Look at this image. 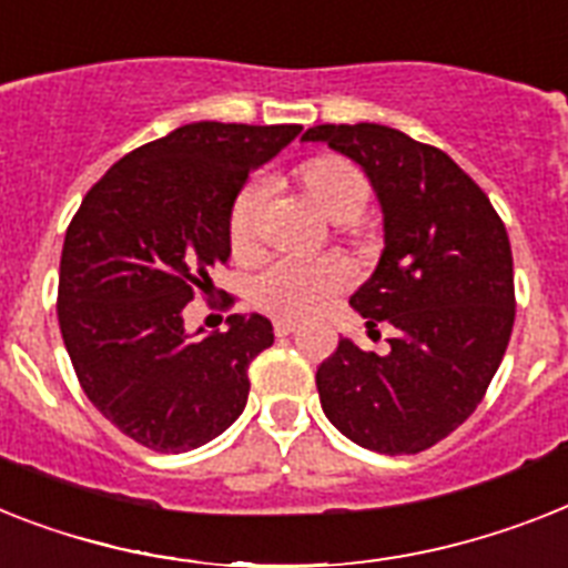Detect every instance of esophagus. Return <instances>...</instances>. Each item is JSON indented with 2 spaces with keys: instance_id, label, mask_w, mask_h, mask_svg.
Masks as SVG:
<instances>
[{
  "instance_id": "1",
  "label": "esophagus",
  "mask_w": 568,
  "mask_h": 568,
  "mask_svg": "<svg viewBox=\"0 0 568 568\" xmlns=\"http://www.w3.org/2000/svg\"><path fill=\"white\" fill-rule=\"evenodd\" d=\"M297 326H300V321H294V317H276V321H274L276 335H292Z\"/></svg>"
}]
</instances>
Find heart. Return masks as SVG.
I'll list each match as a JSON object with an SVG mask.
<instances>
[{
    "label": "heart",
    "instance_id": "1",
    "mask_svg": "<svg viewBox=\"0 0 568 568\" xmlns=\"http://www.w3.org/2000/svg\"><path fill=\"white\" fill-rule=\"evenodd\" d=\"M303 195L332 221L358 219L371 201V183L356 165L344 156H312L294 172ZM260 230V189L244 183L233 197L227 212L230 244L239 256H247L256 247ZM353 280L347 260L321 256V260H274L253 283V300L265 312L283 317H308L321 312L335 294H341Z\"/></svg>",
    "mask_w": 568,
    "mask_h": 568
}]
</instances>
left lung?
Masks as SVG:
<instances>
[{"instance_id":"obj_1","label":"left lung","mask_w":568,"mask_h":568,"mask_svg":"<svg viewBox=\"0 0 568 568\" xmlns=\"http://www.w3.org/2000/svg\"><path fill=\"white\" fill-rule=\"evenodd\" d=\"M371 178L385 251L349 297L367 332L388 324L385 356L349 338L317 367L329 423L364 449L417 455L476 412L514 329V256L490 197L449 154L388 124H315Z\"/></svg>"}]
</instances>
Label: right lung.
Returning a JSON list of instances; mask_svg holds the SVG:
<instances>
[{
  "instance_id": "add662e5",
  "label": "right lung",
  "mask_w": 568,
  "mask_h": 568,
  "mask_svg": "<svg viewBox=\"0 0 568 568\" xmlns=\"http://www.w3.org/2000/svg\"><path fill=\"white\" fill-rule=\"evenodd\" d=\"M300 131L183 124L124 154L78 206L60 253V335L90 403L136 444L197 449L244 412L247 367L274 326L230 315L227 332L189 335L183 308L215 294L210 271L230 260L227 212L247 174Z\"/></svg>"
}]
</instances>
